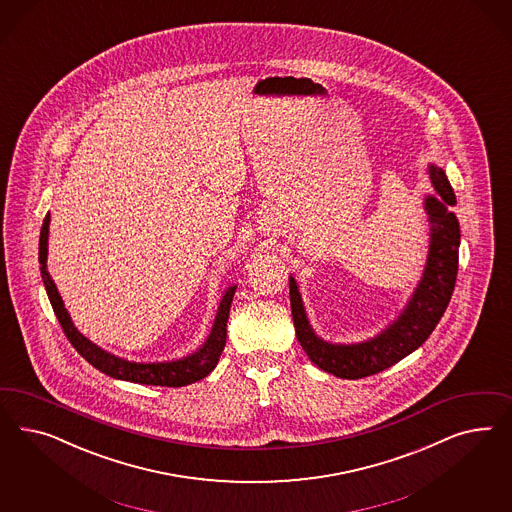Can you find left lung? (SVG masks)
I'll return each mask as SVG.
<instances>
[{
  "instance_id": "obj_1",
  "label": "left lung",
  "mask_w": 512,
  "mask_h": 512,
  "mask_svg": "<svg viewBox=\"0 0 512 512\" xmlns=\"http://www.w3.org/2000/svg\"><path fill=\"white\" fill-rule=\"evenodd\" d=\"M426 172L435 191V195L424 197V212L430 225L426 264L403 310L379 334L358 343L323 340L310 325L296 279L289 276L296 338L311 362L323 372L341 379H362L383 372L417 351L447 310L458 274L460 223L449 210L456 204V195L441 167L430 163Z\"/></svg>"
}]
</instances>
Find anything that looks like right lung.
<instances>
[{
    "label": "right lung",
    "instance_id": "add662e5",
    "mask_svg": "<svg viewBox=\"0 0 512 512\" xmlns=\"http://www.w3.org/2000/svg\"><path fill=\"white\" fill-rule=\"evenodd\" d=\"M48 227H50V214L45 217L41 236H39L41 278L47 289L48 300L62 325L67 340L71 341V345L77 349L82 358H86L92 364L93 368L107 373L114 379L131 381L139 385H154V387H186L201 381L216 368L217 360L221 357L227 341V321H229V310H231V302L236 291L234 283L223 291L212 330L197 351L189 353L187 357L163 360V362H133L127 358L116 357L88 340L84 334H80L69 311L65 308L62 296L58 293V287L48 274Z\"/></svg>",
    "mask_w": 512,
    "mask_h": 512
}]
</instances>
